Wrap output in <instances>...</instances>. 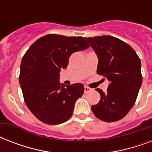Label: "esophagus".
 Returning a JSON list of instances; mask_svg holds the SVG:
<instances>
[{
	"label": "esophagus",
	"mask_w": 152,
	"mask_h": 152,
	"mask_svg": "<svg viewBox=\"0 0 152 152\" xmlns=\"http://www.w3.org/2000/svg\"><path fill=\"white\" fill-rule=\"evenodd\" d=\"M91 91H92V89H91V88H89V87H88V86H84V93L90 92Z\"/></svg>",
	"instance_id": "obj_1"
}]
</instances>
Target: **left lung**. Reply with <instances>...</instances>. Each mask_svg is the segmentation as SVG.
Segmentation results:
<instances>
[{"label": "left lung", "mask_w": 152, "mask_h": 152, "mask_svg": "<svg viewBox=\"0 0 152 152\" xmlns=\"http://www.w3.org/2000/svg\"><path fill=\"white\" fill-rule=\"evenodd\" d=\"M99 59L97 73L110 81L106 92L95 90L101 99L91 106L95 117L113 122L126 116L137 100L142 84L141 62L136 51L125 42L110 35L85 38Z\"/></svg>", "instance_id": "left-lung-1"}]
</instances>
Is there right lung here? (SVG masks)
<instances>
[{"mask_svg":"<svg viewBox=\"0 0 152 152\" xmlns=\"http://www.w3.org/2000/svg\"><path fill=\"white\" fill-rule=\"evenodd\" d=\"M89 45L83 37L50 34L34 42L23 57L19 80L25 103L42 122L59 125L72 115L75 102L84 92L82 83H60L59 72L72 53Z\"/></svg>","mask_w":152,"mask_h":152,"instance_id":"right-lung-1","label":"right lung"}]
</instances>
